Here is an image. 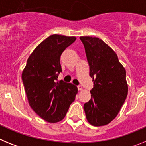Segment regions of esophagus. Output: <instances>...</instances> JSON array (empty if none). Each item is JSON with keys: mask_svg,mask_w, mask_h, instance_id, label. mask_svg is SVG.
<instances>
[{"mask_svg": "<svg viewBox=\"0 0 146 146\" xmlns=\"http://www.w3.org/2000/svg\"><path fill=\"white\" fill-rule=\"evenodd\" d=\"M77 88H78V90H79V91H82V86H77Z\"/></svg>", "mask_w": 146, "mask_h": 146, "instance_id": "1", "label": "esophagus"}]
</instances>
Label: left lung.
Returning <instances> with one entry per match:
<instances>
[{"label":"left lung","mask_w":146,"mask_h":146,"mask_svg":"<svg viewBox=\"0 0 146 146\" xmlns=\"http://www.w3.org/2000/svg\"><path fill=\"white\" fill-rule=\"evenodd\" d=\"M93 78L91 99L85 103L89 123L101 126L110 123L119 113L128 94L126 70L116 53L96 37L81 36Z\"/></svg>","instance_id":"8db88e82"}]
</instances>
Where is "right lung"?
Wrapping results in <instances>:
<instances>
[{
    "instance_id": "obj_1",
    "label": "right lung",
    "mask_w": 146,
    "mask_h": 146,
    "mask_svg": "<svg viewBox=\"0 0 146 146\" xmlns=\"http://www.w3.org/2000/svg\"><path fill=\"white\" fill-rule=\"evenodd\" d=\"M75 40L74 36L51 35L35 48L23 71L22 80L30 106L49 123L64 119L77 94V86L57 81L62 72L60 55Z\"/></svg>"
}]
</instances>
